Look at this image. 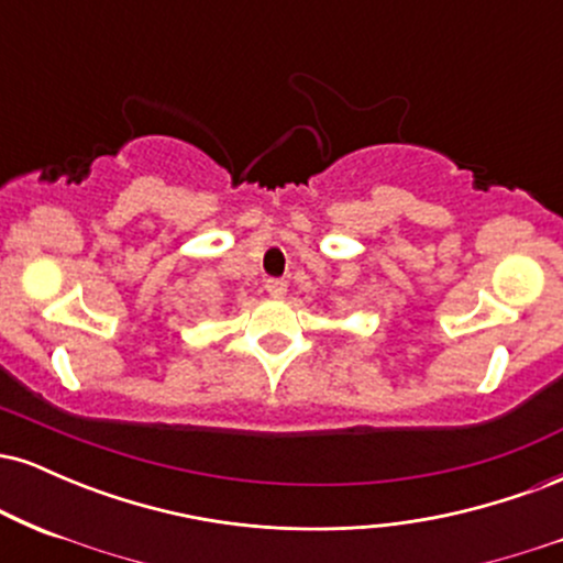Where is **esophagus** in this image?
<instances>
[{
  "instance_id": "34e87169",
  "label": "esophagus",
  "mask_w": 563,
  "mask_h": 563,
  "mask_svg": "<svg viewBox=\"0 0 563 563\" xmlns=\"http://www.w3.org/2000/svg\"><path fill=\"white\" fill-rule=\"evenodd\" d=\"M264 288H267V294L273 296V299H283V296L288 294V283L280 280V277H269V280L264 283Z\"/></svg>"
}]
</instances>
